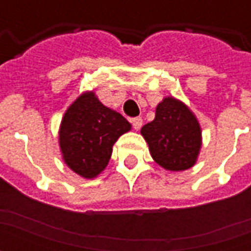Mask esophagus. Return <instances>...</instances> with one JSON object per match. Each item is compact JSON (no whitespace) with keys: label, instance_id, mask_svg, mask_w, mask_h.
Returning <instances> with one entry per match:
<instances>
[{"label":"esophagus","instance_id":"esophagus-1","mask_svg":"<svg viewBox=\"0 0 251 251\" xmlns=\"http://www.w3.org/2000/svg\"><path fill=\"white\" fill-rule=\"evenodd\" d=\"M131 125L134 127V130H140L142 126V118L141 117H137V118H133L131 120Z\"/></svg>","mask_w":251,"mask_h":251}]
</instances>
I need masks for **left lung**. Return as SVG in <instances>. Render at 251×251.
Returning a JSON list of instances; mask_svg holds the SVG:
<instances>
[{
    "mask_svg": "<svg viewBox=\"0 0 251 251\" xmlns=\"http://www.w3.org/2000/svg\"><path fill=\"white\" fill-rule=\"evenodd\" d=\"M141 134L153 160L168 171L194 167L201 147V130L196 117L183 102L168 97L157 104L156 117L142 126Z\"/></svg>",
    "mask_w": 251,
    "mask_h": 251,
    "instance_id": "8db88e82",
    "label": "left lung"
}]
</instances>
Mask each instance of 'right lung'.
<instances>
[{
	"mask_svg": "<svg viewBox=\"0 0 251 251\" xmlns=\"http://www.w3.org/2000/svg\"><path fill=\"white\" fill-rule=\"evenodd\" d=\"M131 125L100 103L94 93H84L68 107L59 131L64 163L82 177L93 179L109 164L113 145Z\"/></svg>",
	"mask_w": 251,
	"mask_h": 251,
	"instance_id": "right-lung-1",
	"label": "right lung"
}]
</instances>
